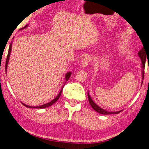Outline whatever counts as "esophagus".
Segmentation results:
<instances>
[{"mask_svg":"<svg viewBox=\"0 0 149 149\" xmlns=\"http://www.w3.org/2000/svg\"><path fill=\"white\" fill-rule=\"evenodd\" d=\"M91 58L90 56H89V55L86 56L84 58L82 59V60L81 67L82 68H84L86 66H88L89 62L91 61Z\"/></svg>","mask_w":149,"mask_h":149,"instance_id":"esophagus-1","label":"esophagus"}]
</instances>
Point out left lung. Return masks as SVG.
<instances>
[{"label": "left lung", "instance_id": "1", "mask_svg": "<svg viewBox=\"0 0 149 149\" xmlns=\"http://www.w3.org/2000/svg\"><path fill=\"white\" fill-rule=\"evenodd\" d=\"M145 48H142L139 52H138V56H139L141 59V75H142V79L143 80L144 78V68H145V62H146L147 60L148 62V56L145 53ZM143 83V81L141 82V84ZM88 100L89 102L90 103V105L91 106L92 108L94 109L96 112H97L101 114H103V115H109V114H113V113H119L120 112V111L122 110H119V111H117V112H109L107 111V110H105L104 109H102L101 107H100L98 105H96V103L93 101V100L91 99L90 95L89 94V92L88 93Z\"/></svg>", "mask_w": 149, "mask_h": 149}]
</instances>
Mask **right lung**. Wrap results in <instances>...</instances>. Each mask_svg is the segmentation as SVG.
I'll return each mask as SVG.
<instances>
[{
    "instance_id": "right-lung-1",
    "label": "right lung",
    "mask_w": 149,
    "mask_h": 149,
    "mask_svg": "<svg viewBox=\"0 0 149 149\" xmlns=\"http://www.w3.org/2000/svg\"><path fill=\"white\" fill-rule=\"evenodd\" d=\"M29 26V25H26L25 26L23 27L22 29H21V30H23V29H26V28ZM12 44H13V41H11V44H10L9 45V51H8V56H7V59H6V72H7V68H8V63H9V58H10V55H11V48H12ZM72 73L70 72H67V73L65 74V84L63 85V86H65V83H66V82L68 80L69 78H70V75H71ZM63 86L62 87V88L61 89V91L59 93V94L58 95V96H56V98H54L53 100H51V101L49 103H46V104H44V105H40V106H37V107H32V106H29V105H27L26 104H25V103H23L22 102V104L25 106L26 107H27V108H32V109H44V108H46V107H50L53 104H54V103L56 102L57 100L59 99V98L61 96V92H62V90H63Z\"/></svg>"
}]
</instances>
